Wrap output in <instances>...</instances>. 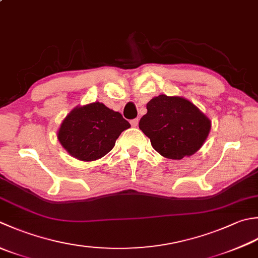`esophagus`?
Returning <instances> with one entry per match:
<instances>
[{
    "instance_id": "esophagus-1",
    "label": "esophagus",
    "mask_w": 258,
    "mask_h": 258,
    "mask_svg": "<svg viewBox=\"0 0 258 258\" xmlns=\"http://www.w3.org/2000/svg\"><path fill=\"white\" fill-rule=\"evenodd\" d=\"M131 125H132L133 127H136V126L139 125V118H135V119L131 120Z\"/></svg>"
}]
</instances>
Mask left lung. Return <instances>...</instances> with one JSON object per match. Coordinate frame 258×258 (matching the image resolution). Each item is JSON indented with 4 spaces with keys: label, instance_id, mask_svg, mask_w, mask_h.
I'll use <instances>...</instances> for the list:
<instances>
[{
    "label": "left lung",
    "instance_id": "left-lung-1",
    "mask_svg": "<svg viewBox=\"0 0 258 258\" xmlns=\"http://www.w3.org/2000/svg\"><path fill=\"white\" fill-rule=\"evenodd\" d=\"M140 130L166 159L181 160L198 151L208 138L211 122L190 100L159 95L146 104Z\"/></svg>",
    "mask_w": 258,
    "mask_h": 258
}]
</instances>
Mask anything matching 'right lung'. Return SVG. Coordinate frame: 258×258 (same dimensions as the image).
Returning <instances> with one entry per match:
<instances>
[{"instance_id":"add662e5","label":"right lung","mask_w":258,"mask_h":258,"mask_svg":"<svg viewBox=\"0 0 258 258\" xmlns=\"http://www.w3.org/2000/svg\"><path fill=\"white\" fill-rule=\"evenodd\" d=\"M130 127L120 113L96 102L77 106L66 116L58 140L74 158L88 162L107 154L120 133Z\"/></svg>"}]
</instances>
